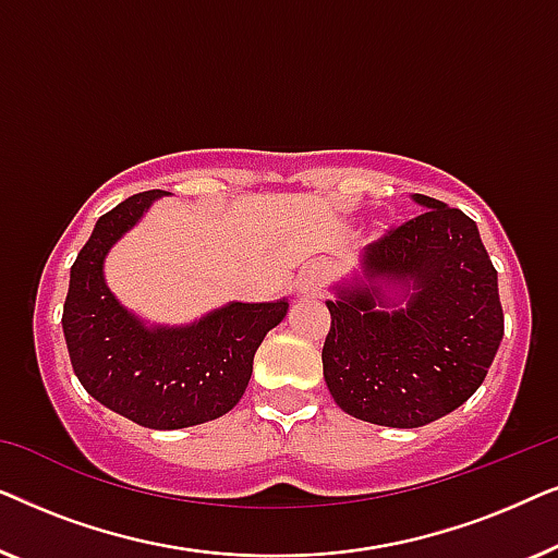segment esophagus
<instances>
[{"label":"esophagus","instance_id":"1","mask_svg":"<svg viewBox=\"0 0 558 558\" xmlns=\"http://www.w3.org/2000/svg\"><path fill=\"white\" fill-rule=\"evenodd\" d=\"M323 279H325L323 269H317V266H310V269H304L300 274V279H296V292H300L302 296L317 294L319 287H323Z\"/></svg>","mask_w":558,"mask_h":558}]
</instances>
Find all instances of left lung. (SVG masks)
<instances>
[{
	"label": "left lung",
	"instance_id": "left-lung-1",
	"mask_svg": "<svg viewBox=\"0 0 558 558\" xmlns=\"http://www.w3.org/2000/svg\"><path fill=\"white\" fill-rule=\"evenodd\" d=\"M422 216L365 246L332 287L323 373L345 414L393 429L447 416L477 391L502 340L498 271L475 220L429 195Z\"/></svg>",
	"mask_w": 558,
	"mask_h": 558
}]
</instances>
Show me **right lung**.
Masks as SVG:
<instances>
[{"label":"right lung","mask_w":558,"mask_h":558,"mask_svg":"<svg viewBox=\"0 0 558 558\" xmlns=\"http://www.w3.org/2000/svg\"><path fill=\"white\" fill-rule=\"evenodd\" d=\"M165 195H132L96 220L71 269L63 332L75 376L98 403L147 429H185L241 401L256 350L289 302H228L187 325H149L126 310L106 284L104 262Z\"/></svg>","instance_id":"obj_1"}]
</instances>
